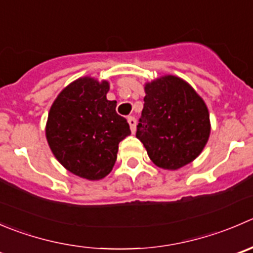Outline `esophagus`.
I'll list each match as a JSON object with an SVG mask.
<instances>
[{"instance_id":"esophagus-1","label":"esophagus","mask_w":253,"mask_h":253,"mask_svg":"<svg viewBox=\"0 0 253 253\" xmlns=\"http://www.w3.org/2000/svg\"><path fill=\"white\" fill-rule=\"evenodd\" d=\"M127 121H128V124H129V127H131V131H132V133H133V132L136 131V125H137V120L134 119L133 116H128V117H127Z\"/></svg>"}]
</instances>
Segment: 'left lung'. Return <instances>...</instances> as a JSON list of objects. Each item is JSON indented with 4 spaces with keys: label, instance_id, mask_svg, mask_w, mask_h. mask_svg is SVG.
Instances as JSON below:
<instances>
[{
    "label": "left lung",
    "instance_id": "1",
    "mask_svg": "<svg viewBox=\"0 0 253 253\" xmlns=\"http://www.w3.org/2000/svg\"><path fill=\"white\" fill-rule=\"evenodd\" d=\"M136 137L156 166L175 169L194 161L210 134L209 112L202 97L176 77L146 85Z\"/></svg>",
    "mask_w": 253,
    "mask_h": 253
}]
</instances>
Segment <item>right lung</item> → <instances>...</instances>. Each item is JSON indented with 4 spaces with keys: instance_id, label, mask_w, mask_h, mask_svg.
<instances>
[{
    "instance_id": "1",
    "label": "right lung",
    "mask_w": 253,
    "mask_h": 253,
    "mask_svg": "<svg viewBox=\"0 0 253 253\" xmlns=\"http://www.w3.org/2000/svg\"><path fill=\"white\" fill-rule=\"evenodd\" d=\"M107 91V82L78 79L59 94L48 115L45 133L53 154L68 170L89 180L112 170L119 143L131 134Z\"/></svg>"
}]
</instances>
